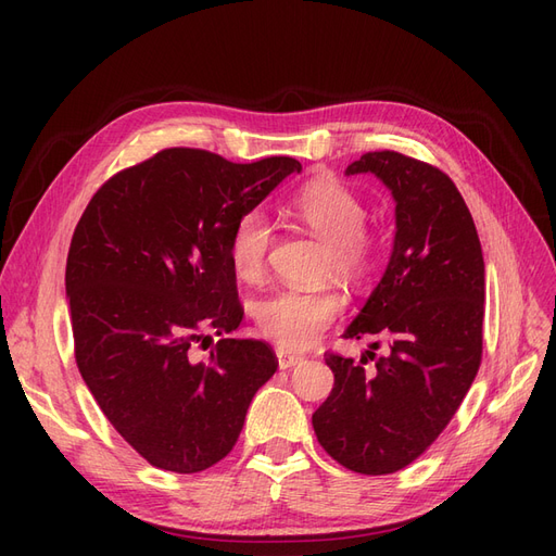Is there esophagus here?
<instances>
[{
  "mask_svg": "<svg viewBox=\"0 0 556 556\" xmlns=\"http://www.w3.org/2000/svg\"><path fill=\"white\" fill-rule=\"evenodd\" d=\"M276 355H278V364H280L282 371H285V368L296 366L301 359H304L301 355H294V352H288V350H278Z\"/></svg>",
  "mask_w": 556,
  "mask_h": 556,
  "instance_id": "obj_1",
  "label": "esophagus"
}]
</instances>
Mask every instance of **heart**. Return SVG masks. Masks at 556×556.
Masks as SVG:
<instances>
[{
    "label": "heart",
    "mask_w": 556,
    "mask_h": 556,
    "mask_svg": "<svg viewBox=\"0 0 556 556\" xmlns=\"http://www.w3.org/2000/svg\"><path fill=\"white\" fill-rule=\"evenodd\" d=\"M290 215L327 243V274L348 282H364L376 271L382 241L366 223L364 199L336 178H317L301 188L290 201ZM274 225L252 208L231 227L227 255L241 280H257L264 274ZM345 301L333 290H278L257 301L255 319L264 339L285 350H306L323 336Z\"/></svg>",
    "instance_id": "obj_1"
}]
</instances>
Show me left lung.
I'll return each mask as SVG.
<instances>
[{
    "instance_id": "obj_1",
    "label": "left lung",
    "mask_w": 556,
    "mask_h": 556,
    "mask_svg": "<svg viewBox=\"0 0 556 556\" xmlns=\"http://www.w3.org/2000/svg\"><path fill=\"white\" fill-rule=\"evenodd\" d=\"M348 174H376L396 199L392 260L345 339L382 336L390 355L325 352L333 390L313 413L331 459L362 476L406 468L439 439L482 362L484 260L457 185L429 162L374 150ZM380 341L374 343V350ZM368 361L377 364L367 368Z\"/></svg>"
}]
</instances>
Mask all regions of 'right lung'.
Wrapping results in <instances>:
<instances>
[{
	"mask_svg": "<svg viewBox=\"0 0 556 556\" xmlns=\"http://www.w3.org/2000/svg\"><path fill=\"white\" fill-rule=\"evenodd\" d=\"M292 172L294 157L237 164L164 148L111 176L80 215L64 276L76 364L150 466L199 473L225 459L276 374L271 345L227 339L243 319L227 243L233 223ZM208 330L222 341L197 361Z\"/></svg>",
	"mask_w": 556,
	"mask_h": 556,
	"instance_id": "add662e5",
	"label": "right lung"
}]
</instances>
